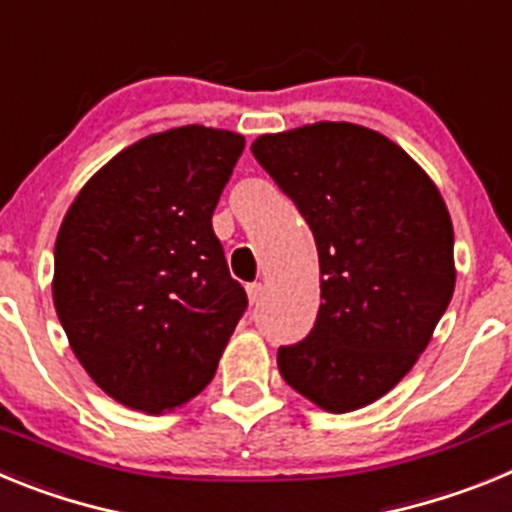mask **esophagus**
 Returning <instances> with one entry per match:
<instances>
[{
	"instance_id": "obj_1",
	"label": "esophagus",
	"mask_w": 512,
	"mask_h": 512,
	"mask_svg": "<svg viewBox=\"0 0 512 512\" xmlns=\"http://www.w3.org/2000/svg\"><path fill=\"white\" fill-rule=\"evenodd\" d=\"M246 292H248V300H251V302H259L261 295H264V284H261V282L248 284Z\"/></svg>"
}]
</instances>
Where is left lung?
Segmentation results:
<instances>
[{
  "mask_svg": "<svg viewBox=\"0 0 512 512\" xmlns=\"http://www.w3.org/2000/svg\"><path fill=\"white\" fill-rule=\"evenodd\" d=\"M253 156L310 225L320 310L277 354L292 390L328 413L372 405L410 372L454 295V225L397 143L354 122L259 135Z\"/></svg>",
  "mask_w": 512,
  "mask_h": 512,
  "instance_id": "8db88e82",
  "label": "left lung"
}]
</instances>
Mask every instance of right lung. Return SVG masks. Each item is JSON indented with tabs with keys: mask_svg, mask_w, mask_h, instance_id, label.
<instances>
[{
	"mask_svg": "<svg viewBox=\"0 0 512 512\" xmlns=\"http://www.w3.org/2000/svg\"><path fill=\"white\" fill-rule=\"evenodd\" d=\"M243 146L205 125L148 135L63 217L53 305L79 364L125 408L158 415L200 395L248 307L212 230Z\"/></svg>",
	"mask_w": 512,
	"mask_h": 512,
	"instance_id": "add662e5",
	"label": "right lung"
}]
</instances>
